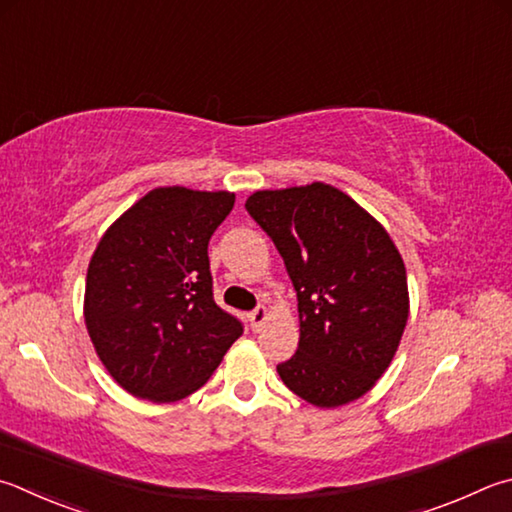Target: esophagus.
<instances>
[{"label":"esophagus","instance_id":"34e87169","mask_svg":"<svg viewBox=\"0 0 512 512\" xmlns=\"http://www.w3.org/2000/svg\"><path fill=\"white\" fill-rule=\"evenodd\" d=\"M266 318H268V309H266V306H257L255 311L248 313V320H250V327H253V331L262 329V324L266 322Z\"/></svg>","mask_w":512,"mask_h":512}]
</instances>
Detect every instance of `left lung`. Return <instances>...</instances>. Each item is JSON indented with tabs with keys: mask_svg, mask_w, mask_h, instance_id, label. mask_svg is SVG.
<instances>
[{
	"mask_svg": "<svg viewBox=\"0 0 512 512\" xmlns=\"http://www.w3.org/2000/svg\"><path fill=\"white\" fill-rule=\"evenodd\" d=\"M246 210L280 250L297 293L300 345L277 374L315 407L356 401L385 374L410 315L401 253L327 183L259 190Z\"/></svg>",
	"mask_w": 512,
	"mask_h": 512,
	"instance_id": "1",
	"label": "left lung"
}]
</instances>
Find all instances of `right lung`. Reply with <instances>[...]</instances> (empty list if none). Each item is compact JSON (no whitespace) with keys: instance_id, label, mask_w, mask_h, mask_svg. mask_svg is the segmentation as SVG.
I'll list each match as a JSON object with an SVG mask.
<instances>
[{"instance_id":"add662e5","label":"right lung","mask_w":512,"mask_h":512,"mask_svg":"<svg viewBox=\"0 0 512 512\" xmlns=\"http://www.w3.org/2000/svg\"><path fill=\"white\" fill-rule=\"evenodd\" d=\"M232 192L156 188L107 228L89 262L85 322L116 383L174 403L208 383L244 327L212 297L208 241Z\"/></svg>"}]
</instances>
